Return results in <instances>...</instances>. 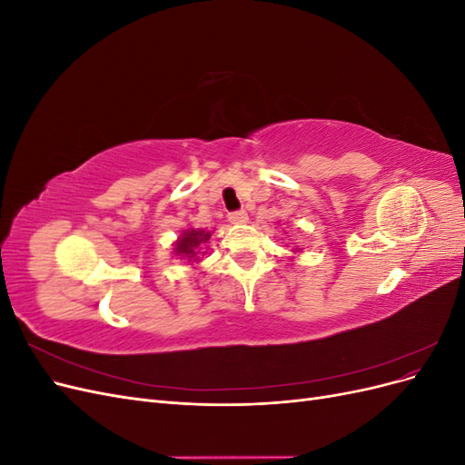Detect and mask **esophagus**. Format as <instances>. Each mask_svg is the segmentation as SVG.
<instances>
[{
  "label": "esophagus",
  "instance_id": "1",
  "mask_svg": "<svg viewBox=\"0 0 465 465\" xmlns=\"http://www.w3.org/2000/svg\"><path fill=\"white\" fill-rule=\"evenodd\" d=\"M229 221L232 224H244L248 223V213L246 211H232V213H229Z\"/></svg>",
  "mask_w": 465,
  "mask_h": 465
}]
</instances>
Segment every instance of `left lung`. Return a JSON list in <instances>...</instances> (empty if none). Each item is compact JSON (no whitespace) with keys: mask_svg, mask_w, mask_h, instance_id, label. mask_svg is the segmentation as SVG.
<instances>
[{"mask_svg":"<svg viewBox=\"0 0 465 465\" xmlns=\"http://www.w3.org/2000/svg\"><path fill=\"white\" fill-rule=\"evenodd\" d=\"M292 252H294V254H299V252H301V248H292Z\"/></svg>","mask_w":465,"mask_h":465,"instance_id":"1","label":"left lung"}]
</instances>
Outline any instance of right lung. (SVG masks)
<instances>
[{"mask_svg":"<svg viewBox=\"0 0 465 465\" xmlns=\"http://www.w3.org/2000/svg\"><path fill=\"white\" fill-rule=\"evenodd\" d=\"M211 238V231L205 229H193L188 227L186 231H182L180 236L176 238V242L173 244L174 248V256L180 260H186L192 263H198L200 256L205 254V246Z\"/></svg>","mask_w":465,"mask_h":465,"instance_id":"add662e5","label":"right lung"}]
</instances>
